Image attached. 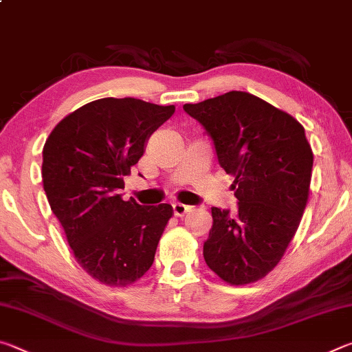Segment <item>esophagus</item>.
<instances>
[{
	"label": "esophagus",
	"mask_w": 352,
	"mask_h": 352,
	"mask_svg": "<svg viewBox=\"0 0 352 352\" xmlns=\"http://www.w3.org/2000/svg\"><path fill=\"white\" fill-rule=\"evenodd\" d=\"M172 208H174V214L177 217H183L184 214H186L189 210H190V206H188V205H183V204H174L172 205Z\"/></svg>",
	"instance_id": "1"
}]
</instances>
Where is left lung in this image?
Returning a JSON list of instances; mask_svg holds the SVG:
<instances>
[{"label": "left lung", "mask_w": 352, "mask_h": 352, "mask_svg": "<svg viewBox=\"0 0 352 352\" xmlns=\"http://www.w3.org/2000/svg\"><path fill=\"white\" fill-rule=\"evenodd\" d=\"M184 111L205 127L219 164L233 175L237 214L211 208L204 243L210 269L231 285L256 283L275 269L306 210L314 153L305 127L247 91H230Z\"/></svg>", "instance_id": "1"}]
</instances>
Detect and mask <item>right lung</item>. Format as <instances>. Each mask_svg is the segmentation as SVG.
<instances>
[{
  "label": "right lung",
  "mask_w": 352,
  "mask_h": 352,
  "mask_svg": "<svg viewBox=\"0 0 352 352\" xmlns=\"http://www.w3.org/2000/svg\"><path fill=\"white\" fill-rule=\"evenodd\" d=\"M174 105L104 98L65 116L47 136L41 177L74 258L110 287H127L153 264L172 206L122 200L124 177Z\"/></svg>",
  "instance_id": "add662e5"
}]
</instances>
